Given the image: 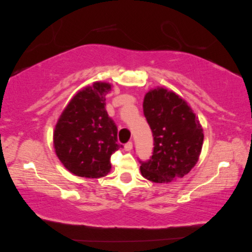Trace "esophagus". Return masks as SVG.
<instances>
[{"label":"esophagus","mask_w":252,"mask_h":252,"mask_svg":"<svg viewBox=\"0 0 252 252\" xmlns=\"http://www.w3.org/2000/svg\"><path fill=\"white\" fill-rule=\"evenodd\" d=\"M133 149V143L132 141H128V143H126L125 145V150L126 151H131Z\"/></svg>","instance_id":"34e87169"}]
</instances>
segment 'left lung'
<instances>
[{
    "instance_id": "obj_1",
    "label": "left lung",
    "mask_w": 252,
    "mask_h": 252,
    "mask_svg": "<svg viewBox=\"0 0 252 252\" xmlns=\"http://www.w3.org/2000/svg\"><path fill=\"white\" fill-rule=\"evenodd\" d=\"M144 115L154 139L151 158L140 162V172L154 183L183 178L195 167L203 145V128L191 107L164 87L148 92Z\"/></svg>"
}]
</instances>
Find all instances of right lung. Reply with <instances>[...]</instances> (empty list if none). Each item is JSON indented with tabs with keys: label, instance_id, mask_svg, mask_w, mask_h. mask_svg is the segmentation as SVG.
Returning <instances> with one entry per match:
<instances>
[{
	"label": "right lung",
	"instance_id": "add662e5",
	"mask_svg": "<svg viewBox=\"0 0 252 252\" xmlns=\"http://www.w3.org/2000/svg\"><path fill=\"white\" fill-rule=\"evenodd\" d=\"M111 90L106 82L84 87L70 100L55 126L56 156L77 177H105L112 168V154L120 148L117 126L105 109V95Z\"/></svg>",
	"mask_w": 252,
	"mask_h": 252
}]
</instances>
